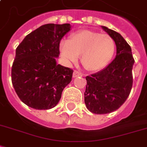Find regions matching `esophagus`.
<instances>
[{
    "label": "esophagus",
    "mask_w": 147,
    "mask_h": 147,
    "mask_svg": "<svg viewBox=\"0 0 147 147\" xmlns=\"http://www.w3.org/2000/svg\"><path fill=\"white\" fill-rule=\"evenodd\" d=\"M79 76L81 77V76H83V74L78 70H74V73H73V78H77V77H79Z\"/></svg>",
    "instance_id": "1"
}]
</instances>
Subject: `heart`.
<instances>
[{"label": "heart", "mask_w": 147, "mask_h": 147, "mask_svg": "<svg viewBox=\"0 0 147 147\" xmlns=\"http://www.w3.org/2000/svg\"><path fill=\"white\" fill-rule=\"evenodd\" d=\"M115 44L111 36L90 30L73 33L69 40L59 45L60 53L67 62L74 63L78 57L83 67L90 71L102 69L113 57Z\"/></svg>", "instance_id": "heart-1"}]
</instances>
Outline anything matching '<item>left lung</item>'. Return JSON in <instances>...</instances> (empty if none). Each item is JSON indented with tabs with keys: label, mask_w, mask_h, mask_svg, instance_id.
I'll list each match as a JSON object with an SVG mask.
<instances>
[{
	"label": "left lung",
	"mask_w": 147,
	"mask_h": 147,
	"mask_svg": "<svg viewBox=\"0 0 147 147\" xmlns=\"http://www.w3.org/2000/svg\"><path fill=\"white\" fill-rule=\"evenodd\" d=\"M116 45V57L101 71L86 77L84 102L94 114H108L119 109L126 101L132 87L134 58L132 49L119 33L102 27Z\"/></svg>",
	"instance_id": "8db88e82"
}]
</instances>
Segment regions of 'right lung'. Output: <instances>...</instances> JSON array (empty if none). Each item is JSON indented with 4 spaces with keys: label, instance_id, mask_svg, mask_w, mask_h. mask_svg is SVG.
Here are the masks:
<instances>
[{
    "label": "right lung",
    "instance_id": "right-lung-1",
    "mask_svg": "<svg viewBox=\"0 0 147 147\" xmlns=\"http://www.w3.org/2000/svg\"><path fill=\"white\" fill-rule=\"evenodd\" d=\"M69 24H46L25 36L16 49L11 81L20 100L38 110L57 105L74 70L57 64L59 43Z\"/></svg>",
    "mask_w": 147,
    "mask_h": 147
}]
</instances>
